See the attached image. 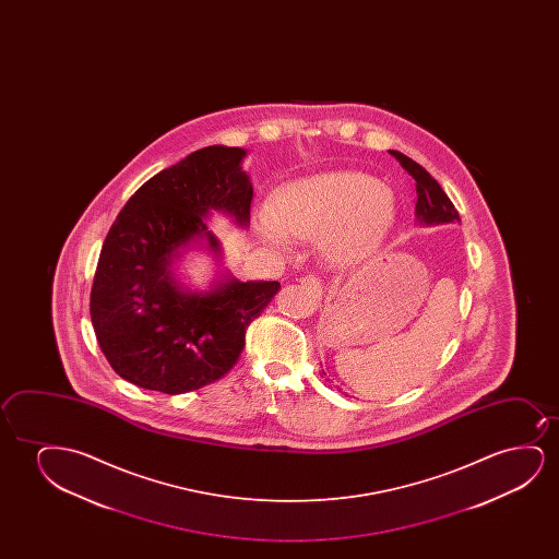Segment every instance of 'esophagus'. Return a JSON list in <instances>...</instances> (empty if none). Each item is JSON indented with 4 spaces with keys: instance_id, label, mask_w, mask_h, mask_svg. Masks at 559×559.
<instances>
[{
    "instance_id": "34e87169",
    "label": "esophagus",
    "mask_w": 559,
    "mask_h": 559,
    "mask_svg": "<svg viewBox=\"0 0 559 559\" xmlns=\"http://www.w3.org/2000/svg\"><path fill=\"white\" fill-rule=\"evenodd\" d=\"M299 284H301V288H306V290L311 292V294H313L314 298H321V294H322L321 278H317V276H304V278H301V281H299Z\"/></svg>"
}]
</instances>
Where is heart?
<instances>
[{"instance_id": "1", "label": "heart", "mask_w": 559, "mask_h": 559, "mask_svg": "<svg viewBox=\"0 0 559 559\" xmlns=\"http://www.w3.org/2000/svg\"><path fill=\"white\" fill-rule=\"evenodd\" d=\"M397 217L393 192L374 177L336 171L290 185L263 207L260 225L273 245L288 237L324 240L336 265H357L382 248Z\"/></svg>"}]
</instances>
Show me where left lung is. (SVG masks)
<instances>
[{
    "instance_id": "left-lung-1",
    "label": "left lung",
    "mask_w": 559,
    "mask_h": 559,
    "mask_svg": "<svg viewBox=\"0 0 559 559\" xmlns=\"http://www.w3.org/2000/svg\"><path fill=\"white\" fill-rule=\"evenodd\" d=\"M391 154L397 158L399 164L414 177L416 181V219L424 225H441V223L460 222L459 212L452 204L451 199L444 194L441 185L437 183L433 177L429 176L420 164H416L413 158H408L399 151H391ZM324 374V370H322Z\"/></svg>"
}]
</instances>
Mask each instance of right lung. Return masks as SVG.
Segmentation results:
<instances>
[{
    "label": "right lung",
    "instance_id": "right-lung-1",
    "mask_svg": "<svg viewBox=\"0 0 559 559\" xmlns=\"http://www.w3.org/2000/svg\"><path fill=\"white\" fill-rule=\"evenodd\" d=\"M245 148H200L141 185L108 230L93 278L90 313L110 367L145 390L179 395L219 380L245 349L246 329L275 298L276 281L225 276L206 292L185 290L171 265L206 240L214 212L246 227L253 189Z\"/></svg>",
    "mask_w": 559,
    "mask_h": 559
}]
</instances>
